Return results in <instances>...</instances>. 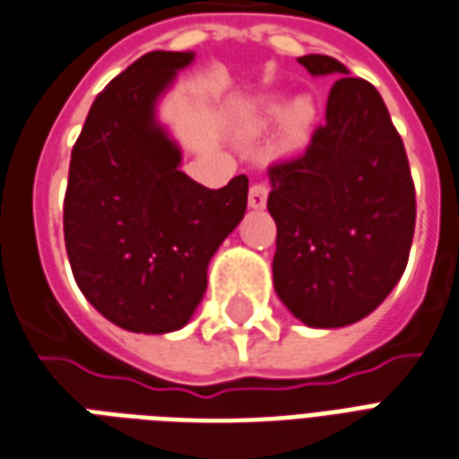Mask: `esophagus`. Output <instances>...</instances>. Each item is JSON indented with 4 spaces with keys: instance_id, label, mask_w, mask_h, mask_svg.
<instances>
[{
    "instance_id": "34e87169",
    "label": "esophagus",
    "mask_w": 459,
    "mask_h": 459,
    "mask_svg": "<svg viewBox=\"0 0 459 459\" xmlns=\"http://www.w3.org/2000/svg\"><path fill=\"white\" fill-rule=\"evenodd\" d=\"M266 197H269V187H266L264 183H256L249 187V207L262 210L266 204Z\"/></svg>"
}]
</instances>
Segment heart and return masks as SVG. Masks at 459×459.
I'll list each match as a JSON object with an SVG mask.
<instances>
[{
    "instance_id": "1",
    "label": "heart",
    "mask_w": 459,
    "mask_h": 459,
    "mask_svg": "<svg viewBox=\"0 0 459 459\" xmlns=\"http://www.w3.org/2000/svg\"><path fill=\"white\" fill-rule=\"evenodd\" d=\"M314 103L308 99H297L287 108V116H284V103L279 99H272L269 103H264L262 108V116H259V126H266V123H274V120L284 118V126H287L289 135L294 138H301L307 135V131L314 123Z\"/></svg>"
}]
</instances>
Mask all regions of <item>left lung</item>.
Returning <instances> with one entry per match:
<instances>
[{
  "label": "left lung",
  "instance_id": "1",
  "mask_svg": "<svg viewBox=\"0 0 459 459\" xmlns=\"http://www.w3.org/2000/svg\"><path fill=\"white\" fill-rule=\"evenodd\" d=\"M299 64L311 76L339 79L307 151L269 168L272 272L276 294L299 321L339 328L380 307L405 272L415 185L378 91L324 54Z\"/></svg>",
  "mask_w": 459,
  "mask_h": 459
}]
</instances>
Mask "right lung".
I'll use <instances>...</instances> for the list:
<instances>
[{"label": "right lung", "instance_id": "add662e5", "mask_svg": "<svg viewBox=\"0 0 459 459\" xmlns=\"http://www.w3.org/2000/svg\"><path fill=\"white\" fill-rule=\"evenodd\" d=\"M190 51H151L100 91L71 151L64 239L93 308L135 333L193 318L207 264L247 210V175L220 190L180 170L155 106Z\"/></svg>", "mask_w": 459, "mask_h": 459}]
</instances>
